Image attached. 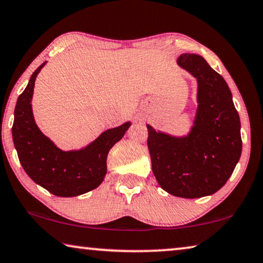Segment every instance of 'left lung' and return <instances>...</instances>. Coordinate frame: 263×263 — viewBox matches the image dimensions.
Instances as JSON below:
<instances>
[{"instance_id": "left-lung-1", "label": "left lung", "mask_w": 263, "mask_h": 263, "mask_svg": "<svg viewBox=\"0 0 263 263\" xmlns=\"http://www.w3.org/2000/svg\"><path fill=\"white\" fill-rule=\"evenodd\" d=\"M177 63L198 82L193 126L187 136L174 137L146 125L147 146L162 190L180 198H201L221 189L240 159V117L226 81L205 58L182 53Z\"/></svg>"}]
</instances>
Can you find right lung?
Returning a JSON list of instances; mask_svg holds the SVG:
<instances>
[{"label": "right lung", "mask_w": 263, "mask_h": 263, "mask_svg": "<svg viewBox=\"0 0 263 263\" xmlns=\"http://www.w3.org/2000/svg\"><path fill=\"white\" fill-rule=\"evenodd\" d=\"M31 74L15 106L12 140L26 173L57 197H77L102 184L106 174V158L112 146L123 138L130 122L104 131L92 143L76 151H62L44 136L32 115L35 81L44 64Z\"/></svg>", "instance_id": "right-lung-1"}]
</instances>
